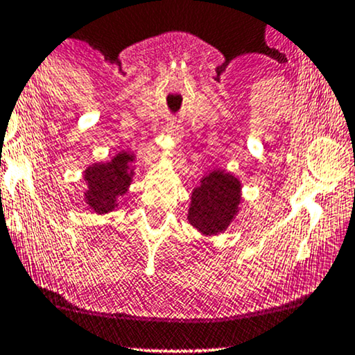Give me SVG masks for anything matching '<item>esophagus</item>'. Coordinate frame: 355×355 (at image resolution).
Segmentation results:
<instances>
[{
    "instance_id": "1",
    "label": "esophagus",
    "mask_w": 355,
    "mask_h": 355,
    "mask_svg": "<svg viewBox=\"0 0 355 355\" xmlns=\"http://www.w3.org/2000/svg\"><path fill=\"white\" fill-rule=\"evenodd\" d=\"M165 133L170 136H182V128L178 124H170L165 128Z\"/></svg>"
}]
</instances>
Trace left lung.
I'll return each instance as SVG.
<instances>
[{"instance_id":"1","label":"left lung","mask_w":355,"mask_h":355,"mask_svg":"<svg viewBox=\"0 0 355 355\" xmlns=\"http://www.w3.org/2000/svg\"><path fill=\"white\" fill-rule=\"evenodd\" d=\"M241 184L224 171H212L192 193L189 220L202 234H219L236 216Z\"/></svg>"}]
</instances>
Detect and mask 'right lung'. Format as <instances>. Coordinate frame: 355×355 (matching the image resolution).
I'll use <instances>...</instances> for the list:
<instances>
[{
    "label": "right lung",
    "mask_w": 355,
    "mask_h": 355,
    "mask_svg": "<svg viewBox=\"0 0 355 355\" xmlns=\"http://www.w3.org/2000/svg\"><path fill=\"white\" fill-rule=\"evenodd\" d=\"M133 159L131 155L119 153L112 162L96 163L85 170L84 180L89 187L85 198L94 212L104 214L116 207L118 197L124 196L130 187V163Z\"/></svg>",
    "instance_id": "obj_1"
}]
</instances>
